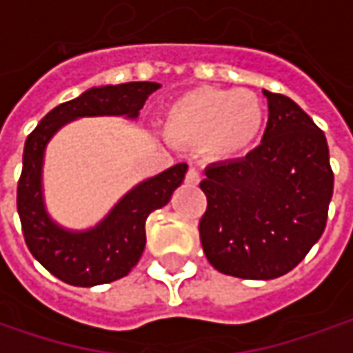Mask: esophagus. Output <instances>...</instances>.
I'll use <instances>...</instances> for the list:
<instances>
[{"instance_id":"esophagus-1","label":"esophagus","mask_w":353,"mask_h":353,"mask_svg":"<svg viewBox=\"0 0 353 353\" xmlns=\"http://www.w3.org/2000/svg\"><path fill=\"white\" fill-rule=\"evenodd\" d=\"M201 181V174L197 172V170H190L188 174H185V183H190V185H197Z\"/></svg>"}]
</instances>
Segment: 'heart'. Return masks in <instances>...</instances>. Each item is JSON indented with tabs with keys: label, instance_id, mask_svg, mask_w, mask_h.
Segmentation results:
<instances>
[{
	"label": "heart",
	"instance_id": "heart-1",
	"mask_svg": "<svg viewBox=\"0 0 353 353\" xmlns=\"http://www.w3.org/2000/svg\"><path fill=\"white\" fill-rule=\"evenodd\" d=\"M161 128L172 144L199 148L207 160L237 161L263 138L267 106L247 88L197 86L168 104Z\"/></svg>",
	"mask_w": 353,
	"mask_h": 353
}]
</instances>
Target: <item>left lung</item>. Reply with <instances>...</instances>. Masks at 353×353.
<instances>
[{
    "label": "left lung",
    "instance_id": "left-lung-1",
    "mask_svg": "<svg viewBox=\"0 0 353 353\" xmlns=\"http://www.w3.org/2000/svg\"><path fill=\"white\" fill-rule=\"evenodd\" d=\"M263 94L268 122L261 146L243 160L209 165L199 183L207 261L249 281H270L299 265L324 233L334 192L324 132L294 100Z\"/></svg>",
    "mask_w": 353,
    "mask_h": 353
}]
</instances>
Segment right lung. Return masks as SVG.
I'll return each mask as SVG.
<instances>
[{
    "label": "right lung",
    "instance_id": "1",
    "mask_svg": "<svg viewBox=\"0 0 353 353\" xmlns=\"http://www.w3.org/2000/svg\"><path fill=\"white\" fill-rule=\"evenodd\" d=\"M158 88V83L148 81L92 86L53 108L27 136L17 185V213L31 254L59 281L72 286H97L126 276L144 253L148 215L168 205L185 177L188 163H176L136 183L97 225L67 229L54 221L45 203L43 165L51 138L72 120L88 116L136 120L148 97Z\"/></svg>",
    "mask_w": 353,
    "mask_h": 353
}]
</instances>
